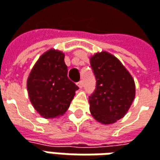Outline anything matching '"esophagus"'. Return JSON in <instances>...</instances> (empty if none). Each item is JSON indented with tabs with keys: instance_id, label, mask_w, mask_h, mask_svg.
Returning <instances> with one entry per match:
<instances>
[{
	"instance_id": "obj_1",
	"label": "esophagus",
	"mask_w": 160,
	"mask_h": 160,
	"mask_svg": "<svg viewBox=\"0 0 160 160\" xmlns=\"http://www.w3.org/2000/svg\"><path fill=\"white\" fill-rule=\"evenodd\" d=\"M77 86L79 87V88H82V87H83V81H82V80L79 81V82L77 83Z\"/></svg>"
}]
</instances>
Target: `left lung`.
I'll use <instances>...</instances> for the list:
<instances>
[{
    "label": "left lung",
    "instance_id": "left-lung-1",
    "mask_svg": "<svg viewBox=\"0 0 160 160\" xmlns=\"http://www.w3.org/2000/svg\"><path fill=\"white\" fill-rule=\"evenodd\" d=\"M96 79V88L89 97L92 116L103 125L122 119L135 98V83L123 64L108 52L90 57Z\"/></svg>",
    "mask_w": 160,
    "mask_h": 160
}]
</instances>
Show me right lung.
Instances as JSON below:
<instances>
[{"label":"right lung","mask_w":160,"mask_h":160,"mask_svg":"<svg viewBox=\"0 0 160 160\" xmlns=\"http://www.w3.org/2000/svg\"><path fill=\"white\" fill-rule=\"evenodd\" d=\"M64 59L61 51L49 49L38 59L28 78L30 101L45 119L64 114L79 88L68 79Z\"/></svg>","instance_id":"obj_1"}]
</instances>
